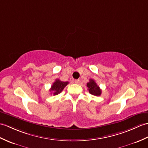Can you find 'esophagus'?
I'll return each instance as SVG.
<instances>
[{
	"label": "esophagus",
	"mask_w": 148,
	"mask_h": 148,
	"mask_svg": "<svg viewBox=\"0 0 148 148\" xmlns=\"http://www.w3.org/2000/svg\"><path fill=\"white\" fill-rule=\"evenodd\" d=\"M79 82H80V80L79 79H75V81H74V83H75V84H79Z\"/></svg>",
	"instance_id": "1"
}]
</instances>
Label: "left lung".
Segmentation results:
<instances>
[{
	"mask_svg": "<svg viewBox=\"0 0 148 148\" xmlns=\"http://www.w3.org/2000/svg\"><path fill=\"white\" fill-rule=\"evenodd\" d=\"M87 87L88 88L89 92L90 94L95 96H100L101 94V90L99 88V86L97 85L95 81L93 79H90V82H88L87 84Z\"/></svg>",
	"mask_w": 148,
	"mask_h": 148,
	"instance_id": "obj_1",
	"label": "left lung"
}]
</instances>
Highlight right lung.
<instances>
[{
	"instance_id": "obj_1",
	"label": "right lung",
	"mask_w": 148,
	"mask_h": 148,
	"mask_svg": "<svg viewBox=\"0 0 148 148\" xmlns=\"http://www.w3.org/2000/svg\"><path fill=\"white\" fill-rule=\"evenodd\" d=\"M68 83L69 82L67 81L64 82L59 79H56L51 86L50 91H52L53 95H57L58 93H60L62 91L64 88L66 86Z\"/></svg>"
}]
</instances>
